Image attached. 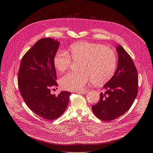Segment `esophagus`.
Instances as JSON below:
<instances>
[{"label": "esophagus", "instance_id": "1", "mask_svg": "<svg viewBox=\"0 0 153 153\" xmlns=\"http://www.w3.org/2000/svg\"><path fill=\"white\" fill-rule=\"evenodd\" d=\"M76 93L82 94H85L87 93V91H76Z\"/></svg>", "mask_w": 153, "mask_h": 153}]
</instances>
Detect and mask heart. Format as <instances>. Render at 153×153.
Here are the masks:
<instances>
[{
  "label": "heart",
  "mask_w": 153,
  "mask_h": 153,
  "mask_svg": "<svg viewBox=\"0 0 153 153\" xmlns=\"http://www.w3.org/2000/svg\"><path fill=\"white\" fill-rule=\"evenodd\" d=\"M74 62H80L79 73H68L59 81L62 89L70 91L82 90L91 81L102 85L113 77L117 58L114 51L103 45L87 42L72 44L68 53L59 50L54 56L53 63L59 72L68 70Z\"/></svg>",
  "instance_id": "b5f03b06"
}]
</instances>
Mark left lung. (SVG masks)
Wrapping results in <instances>:
<instances>
[{
    "label": "left lung",
    "mask_w": 153,
    "mask_h": 153,
    "mask_svg": "<svg viewBox=\"0 0 153 153\" xmlns=\"http://www.w3.org/2000/svg\"><path fill=\"white\" fill-rule=\"evenodd\" d=\"M117 68L109 81L103 86L98 103L92 106L94 115L105 122L113 120L129 110L138 94V72L130 56L118 45Z\"/></svg>",
    "instance_id": "obj_1"
}]
</instances>
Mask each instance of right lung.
I'll use <instances>...</instances> for the list:
<instances>
[{
	"mask_svg": "<svg viewBox=\"0 0 153 153\" xmlns=\"http://www.w3.org/2000/svg\"><path fill=\"white\" fill-rule=\"evenodd\" d=\"M59 42L53 38L39 39L23 56L18 73V85L28 107L46 120L59 118L66 109L71 93L58 96L51 89L58 86L53 59Z\"/></svg>",
	"mask_w": 153,
	"mask_h": 153,
	"instance_id": "right-lung-1",
	"label": "right lung"
}]
</instances>
